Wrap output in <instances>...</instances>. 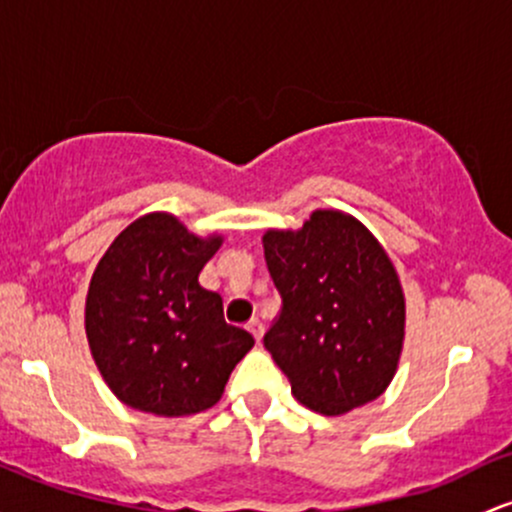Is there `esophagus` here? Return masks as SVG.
<instances>
[{
    "mask_svg": "<svg viewBox=\"0 0 512 512\" xmlns=\"http://www.w3.org/2000/svg\"><path fill=\"white\" fill-rule=\"evenodd\" d=\"M247 330H250L252 338H255L257 345H260L262 335H265V325H262V320H260V318H252L250 323H247Z\"/></svg>",
    "mask_w": 512,
    "mask_h": 512,
    "instance_id": "1",
    "label": "esophagus"
}]
</instances>
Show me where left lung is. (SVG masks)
I'll return each mask as SVG.
<instances>
[{
  "mask_svg": "<svg viewBox=\"0 0 512 512\" xmlns=\"http://www.w3.org/2000/svg\"><path fill=\"white\" fill-rule=\"evenodd\" d=\"M265 260L282 311L265 347L296 401L342 415L391 384L406 335L393 262L357 218L318 209L299 230H267Z\"/></svg>",
  "mask_w": 512,
  "mask_h": 512,
  "instance_id": "1",
  "label": "left lung"
}]
</instances>
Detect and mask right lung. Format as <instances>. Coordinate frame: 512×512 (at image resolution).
Segmentation results:
<instances>
[{"label":"right lung","mask_w":512,"mask_h":512,"mask_svg":"<svg viewBox=\"0 0 512 512\" xmlns=\"http://www.w3.org/2000/svg\"><path fill=\"white\" fill-rule=\"evenodd\" d=\"M221 235L189 233L172 213H148L109 245L92 274L84 330L101 376L126 406L179 418L221 401L255 345L199 284Z\"/></svg>","instance_id":"add662e5"}]
</instances>
